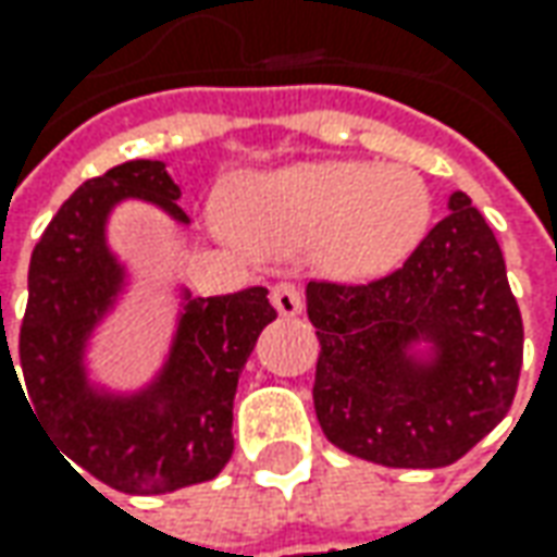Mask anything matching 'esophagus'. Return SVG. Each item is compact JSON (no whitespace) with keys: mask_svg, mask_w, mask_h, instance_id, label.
Masks as SVG:
<instances>
[{"mask_svg":"<svg viewBox=\"0 0 557 557\" xmlns=\"http://www.w3.org/2000/svg\"><path fill=\"white\" fill-rule=\"evenodd\" d=\"M271 301H274V308H277L280 317L301 314V293H298L296 286H289V283H277V286L271 289Z\"/></svg>","mask_w":557,"mask_h":557,"instance_id":"1","label":"esophagus"}]
</instances>
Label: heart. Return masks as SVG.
Wrapping results in <instances>:
<instances>
[{
	"label": "heart",
	"mask_w": 557,
	"mask_h": 557,
	"mask_svg": "<svg viewBox=\"0 0 557 557\" xmlns=\"http://www.w3.org/2000/svg\"><path fill=\"white\" fill-rule=\"evenodd\" d=\"M224 224L256 256L311 246L323 274L367 280L419 243L429 224V190L404 165L293 163L243 175L227 197Z\"/></svg>",
	"instance_id": "heart-1"
}]
</instances>
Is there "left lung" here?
<instances>
[{
  "label": "left lung",
  "mask_w": 557,
  "mask_h": 557,
  "mask_svg": "<svg viewBox=\"0 0 557 557\" xmlns=\"http://www.w3.org/2000/svg\"><path fill=\"white\" fill-rule=\"evenodd\" d=\"M447 209L388 277L305 289L320 338L317 422L375 466L444 469L515 400L524 326L503 249L462 190Z\"/></svg>",
  "instance_id": "obj_1"
}]
</instances>
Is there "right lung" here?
<instances>
[{
	"instance_id": "right-lung-1",
	"label": "right lung",
	"mask_w": 557,
	"mask_h": 557,
	"mask_svg": "<svg viewBox=\"0 0 557 557\" xmlns=\"http://www.w3.org/2000/svg\"><path fill=\"white\" fill-rule=\"evenodd\" d=\"M123 200H145L190 224L178 206L182 187L160 160H132L88 178L33 249L21 370L29 410L61 456L113 490L172 493L212 481L227 466L237 379L277 311L264 286L212 298L182 289L160 373L138 392L91 382L88 342L128 286V271L107 243L110 212Z\"/></svg>"
}]
</instances>
